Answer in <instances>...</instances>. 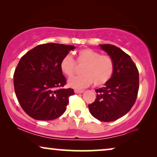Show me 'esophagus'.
Here are the masks:
<instances>
[{"instance_id": "esophagus-1", "label": "esophagus", "mask_w": 157, "mask_h": 157, "mask_svg": "<svg viewBox=\"0 0 157 157\" xmlns=\"http://www.w3.org/2000/svg\"><path fill=\"white\" fill-rule=\"evenodd\" d=\"M83 91H83V90H78V89H76L74 91V92L76 94H82Z\"/></svg>"}]
</instances>
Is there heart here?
Segmentation results:
<instances>
[{"label":"heart","mask_w":157,"mask_h":157,"mask_svg":"<svg viewBox=\"0 0 157 157\" xmlns=\"http://www.w3.org/2000/svg\"><path fill=\"white\" fill-rule=\"evenodd\" d=\"M76 61L84 65L80 76L73 77L68 81V86L81 89L91 85L94 81L96 86H102L110 80L114 71V63L108 55H101L91 48H84L77 53ZM60 68L66 76L71 77L76 71V62L69 55L61 59Z\"/></svg>","instance_id":"b5f03b06"}]
</instances>
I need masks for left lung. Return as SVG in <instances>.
Wrapping results in <instances>:
<instances>
[{"mask_svg": "<svg viewBox=\"0 0 157 157\" xmlns=\"http://www.w3.org/2000/svg\"><path fill=\"white\" fill-rule=\"evenodd\" d=\"M114 63V71L104 86L96 89L95 101L89 105L90 113L101 121H113L127 113L136 101L139 87V71L128 54L110 44L99 45Z\"/></svg>", "mask_w": 157, "mask_h": 157, "instance_id": "obj_1", "label": "left lung"}]
</instances>
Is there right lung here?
<instances>
[{"instance_id": "add662e5", "label": "right lung", "mask_w": 157, "mask_h": 157, "mask_svg": "<svg viewBox=\"0 0 157 157\" xmlns=\"http://www.w3.org/2000/svg\"><path fill=\"white\" fill-rule=\"evenodd\" d=\"M76 47L59 44H41L22 56L15 70V93L23 111L36 120L50 121L65 112L74 89H62L66 78L61 59Z\"/></svg>"}]
</instances>
